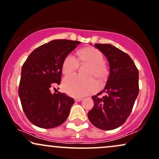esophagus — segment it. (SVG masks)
<instances>
[{
    "label": "esophagus",
    "mask_w": 159,
    "mask_h": 159,
    "mask_svg": "<svg viewBox=\"0 0 159 159\" xmlns=\"http://www.w3.org/2000/svg\"><path fill=\"white\" fill-rule=\"evenodd\" d=\"M82 100H83V98H75V101H76V102H80Z\"/></svg>",
    "instance_id": "esophagus-1"
}]
</instances>
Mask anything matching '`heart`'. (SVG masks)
I'll list each match as a JSON object with an SVG mask.
<instances>
[{
    "mask_svg": "<svg viewBox=\"0 0 159 159\" xmlns=\"http://www.w3.org/2000/svg\"><path fill=\"white\" fill-rule=\"evenodd\" d=\"M78 57L70 53L65 57L62 64V72L67 75L73 73L79 66V60L88 63L85 74L94 76L99 80H103L107 74V69L103 63V56L98 49L94 48H85L78 52ZM92 76H81L72 74L65 78L63 89L69 95L80 98L95 92L98 89V83Z\"/></svg>",
    "mask_w": 159,
    "mask_h": 159,
    "instance_id": "heart-1",
    "label": "heart"
}]
</instances>
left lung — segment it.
Masks as SVG:
<instances>
[{
  "label": "left lung",
  "instance_id": "obj_1",
  "mask_svg": "<svg viewBox=\"0 0 159 159\" xmlns=\"http://www.w3.org/2000/svg\"><path fill=\"white\" fill-rule=\"evenodd\" d=\"M94 47L107 59L110 75L103 90L92 96L94 107L88 117L96 128L109 131L124 124L131 114L139 93V73L131 57L116 46L96 43ZM101 93L105 94L98 97Z\"/></svg>",
  "mask_w": 159,
  "mask_h": 159
}]
</instances>
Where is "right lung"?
<instances>
[{"mask_svg":"<svg viewBox=\"0 0 159 159\" xmlns=\"http://www.w3.org/2000/svg\"><path fill=\"white\" fill-rule=\"evenodd\" d=\"M80 43L51 40L35 49L22 65L19 98L27 118L37 127H58L68 117L74 100L59 92L52 94L51 89L60 84L65 57Z\"/></svg>","mask_w":159,"mask_h":159,"instance_id":"right-lung-1","label":"right lung"}]
</instances>
